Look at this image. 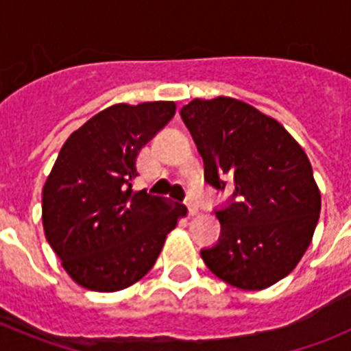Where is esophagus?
<instances>
[{"mask_svg":"<svg viewBox=\"0 0 351 351\" xmlns=\"http://www.w3.org/2000/svg\"><path fill=\"white\" fill-rule=\"evenodd\" d=\"M186 206H188V214H190V216H195V214L198 213V207L197 204H195L193 198H186Z\"/></svg>","mask_w":351,"mask_h":351,"instance_id":"esophagus-1","label":"esophagus"}]
</instances>
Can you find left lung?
<instances>
[{
  "instance_id": "8db88e82",
  "label": "left lung",
  "mask_w": 351,
  "mask_h": 351,
  "mask_svg": "<svg viewBox=\"0 0 351 351\" xmlns=\"http://www.w3.org/2000/svg\"><path fill=\"white\" fill-rule=\"evenodd\" d=\"M204 160L206 182L228 206L216 210L221 235L200 251L219 280L241 290H263L290 274L308 250L322 197L304 149L272 117L228 96L195 98L181 108Z\"/></svg>"
}]
</instances>
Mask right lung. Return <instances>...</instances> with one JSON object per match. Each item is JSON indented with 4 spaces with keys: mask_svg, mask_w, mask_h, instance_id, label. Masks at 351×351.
I'll return each instance as SVG.
<instances>
[{
    "mask_svg": "<svg viewBox=\"0 0 351 351\" xmlns=\"http://www.w3.org/2000/svg\"><path fill=\"white\" fill-rule=\"evenodd\" d=\"M176 114L173 101L117 104L71 133L42 191L45 237L71 280L117 291L144 278L184 206L133 191L141 149Z\"/></svg>",
    "mask_w": 351,
    "mask_h": 351,
    "instance_id": "obj_1",
    "label": "right lung"
}]
</instances>
